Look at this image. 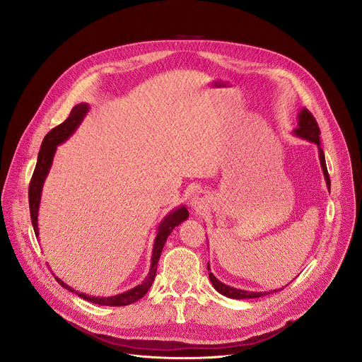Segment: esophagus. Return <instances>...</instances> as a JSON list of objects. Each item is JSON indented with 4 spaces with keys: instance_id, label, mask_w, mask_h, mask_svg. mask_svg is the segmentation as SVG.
I'll return each mask as SVG.
<instances>
[{
    "instance_id": "1",
    "label": "esophagus",
    "mask_w": 362,
    "mask_h": 362,
    "mask_svg": "<svg viewBox=\"0 0 362 362\" xmlns=\"http://www.w3.org/2000/svg\"><path fill=\"white\" fill-rule=\"evenodd\" d=\"M206 204H208V199H206L204 193L203 192H194L190 197V206L192 209L194 211H202L206 208Z\"/></svg>"
}]
</instances>
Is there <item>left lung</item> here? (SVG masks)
I'll return each instance as SVG.
<instances>
[{
  "mask_svg": "<svg viewBox=\"0 0 362 362\" xmlns=\"http://www.w3.org/2000/svg\"><path fill=\"white\" fill-rule=\"evenodd\" d=\"M298 126L296 129L292 130V134L296 136V137H300L306 141H311L314 144H317L318 147V156H320V163H321V169H322V173H324V179H325V183H327V187L328 190H331V180H329V175H328V170H327V163H325V154H324V150L321 147V140H320V127L317 124V120L314 119V116L309 113L306 109H300V112L298 113ZM208 271H209V279L214 285V288L223 296L226 298H230V299H253V298H261V296H265V295H269L272 292H278V291H282L285 286H282L281 289H272L269 292H261V291H245V289H239V288H233L230 285H226L223 282H221L215 275L214 272H211V265L208 264Z\"/></svg>",
  "mask_w": 362,
  "mask_h": 362,
  "instance_id": "left-lung-1",
  "label": "left lung"
}]
</instances>
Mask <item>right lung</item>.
Returning a JSON list of instances; mask_svg holds the SVG:
<instances>
[{
  "label": "right lung",
  "instance_id": "obj_1",
  "mask_svg": "<svg viewBox=\"0 0 362 362\" xmlns=\"http://www.w3.org/2000/svg\"><path fill=\"white\" fill-rule=\"evenodd\" d=\"M90 110V106L87 103H80V105L74 106L70 116L67 117L66 122H63L60 126L54 127L53 130H49L47 133V136L44 137L42 143H41V148L38 151V158H37V165H35V170L33 173L31 182H30V189H28V200H30V215H31V223L35 232V236L38 239V211H40V203H41V193H42V186L44 182L49 173L51 165H53L54 160V154L57 150V146H60L62 143H64L66 140H69L74 132L78 129V126L81 124V122L84 120V117L87 116ZM189 218V212L185 204L177 206L173 211H170L159 223L158 226V232H156V238H154V243H153V250H151V262H150V269L147 276L144 278V281L141 284H139L137 286L117 293L115 296H91L83 292H78L76 289H73L71 286H69L66 282H63L59 276L54 275L56 281L66 288L67 291L77 293L80 298L90 300L93 303L97 305H106V306H124V305H130L136 300H139L140 298H143L146 295V292L148 291V288L151 286L154 276H156V271H158V264L160 259V255L163 250V246L169 238V235L173 232V229L176 226H179L182 222H185Z\"/></svg>",
  "mask_w": 362,
  "mask_h": 362
}]
</instances>
